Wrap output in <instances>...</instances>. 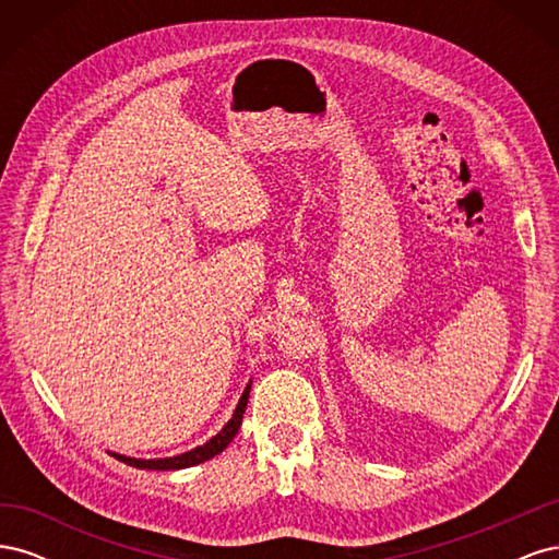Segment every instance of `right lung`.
<instances>
[{"mask_svg":"<svg viewBox=\"0 0 559 559\" xmlns=\"http://www.w3.org/2000/svg\"><path fill=\"white\" fill-rule=\"evenodd\" d=\"M249 389L251 384H247L245 394L238 403V408H235L233 417L228 419V425L218 431L214 438H210V441L205 445H200L195 450H189L183 454H177V456H167V460H134V456H126V454H116V460H121L123 464L128 466H134V468H151V471H177V468H189V466H195V464H202L212 460L214 454L224 452L228 448V443L235 438V433H238L240 425H242V415H245V408H247V401H249Z\"/></svg>","mask_w":559,"mask_h":559,"instance_id":"add662e5","label":"right lung"}]
</instances>
